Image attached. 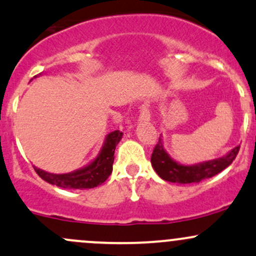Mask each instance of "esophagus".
I'll return each mask as SVG.
<instances>
[{
  "label": "esophagus",
  "instance_id": "esophagus-1",
  "mask_svg": "<svg viewBox=\"0 0 256 256\" xmlns=\"http://www.w3.org/2000/svg\"><path fill=\"white\" fill-rule=\"evenodd\" d=\"M140 122H150V109H148L147 104H142L140 108V116H138Z\"/></svg>",
  "mask_w": 256,
  "mask_h": 256
}]
</instances>
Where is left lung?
Wrapping results in <instances>:
<instances>
[{
  "label": "left lung",
  "instance_id": "1",
  "mask_svg": "<svg viewBox=\"0 0 256 256\" xmlns=\"http://www.w3.org/2000/svg\"><path fill=\"white\" fill-rule=\"evenodd\" d=\"M162 137H159V142L152 154V166L162 180L174 184H198L203 180L212 178L231 165L240 150V146H237L220 158L186 165L171 158L164 148Z\"/></svg>",
  "mask_w": 256,
  "mask_h": 256
}]
</instances>
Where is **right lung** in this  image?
<instances>
[{"instance_id":"obj_1","label":"right lung","mask_w":256,"mask_h":256,"mask_svg":"<svg viewBox=\"0 0 256 256\" xmlns=\"http://www.w3.org/2000/svg\"><path fill=\"white\" fill-rule=\"evenodd\" d=\"M36 78V76H35ZM122 132L115 130L108 134L98 156L81 169L68 174H52L34 166L36 174L50 184L66 190H86L102 184L113 171L114 152L116 144L122 141Z\"/></svg>"}]
</instances>
